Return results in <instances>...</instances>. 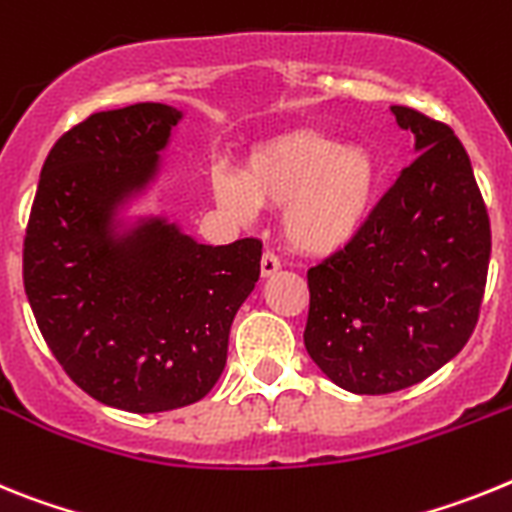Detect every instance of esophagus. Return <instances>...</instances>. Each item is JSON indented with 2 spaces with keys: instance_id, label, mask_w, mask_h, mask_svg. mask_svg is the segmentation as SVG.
Wrapping results in <instances>:
<instances>
[{
  "instance_id": "1",
  "label": "esophagus",
  "mask_w": 512,
  "mask_h": 512,
  "mask_svg": "<svg viewBox=\"0 0 512 512\" xmlns=\"http://www.w3.org/2000/svg\"><path fill=\"white\" fill-rule=\"evenodd\" d=\"M278 268H281V260H278V255H273V252H265L260 260V273L268 278V275L278 273Z\"/></svg>"
}]
</instances>
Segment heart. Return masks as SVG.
Segmentation results:
<instances>
[{
  "instance_id": "obj_1",
  "label": "heart",
  "mask_w": 512,
  "mask_h": 512,
  "mask_svg": "<svg viewBox=\"0 0 512 512\" xmlns=\"http://www.w3.org/2000/svg\"><path fill=\"white\" fill-rule=\"evenodd\" d=\"M211 188L242 221H250L257 206H283L286 242L306 255H332L353 242L371 216L379 164L361 144L340 146L324 133L293 131L255 151L242 180L216 167Z\"/></svg>"
}]
</instances>
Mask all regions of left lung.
<instances>
[{
    "instance_id": "1",
    "label": "left lung",
    "mask_w": 512,
    "mask_h": 512,
    "mask_svg": "<svg viewBox=\"0 0 512 512\" xmlns=\"http://www.w3.org/2000/svg\"><path fill=\"white\" fill-rule=\"evenodd\" d=\"M391 113L417 157L358 237L306 273V353L353 394L402 391L446 366L477 327L490 268V216L464 144L417 110Z\"/></svg>"
}]
</instances>
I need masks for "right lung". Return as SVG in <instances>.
Listing matches in <instances>:
<instances>
[{
    "label": "right lung",
    "instance_id": "1",
    "mask_svg": "<svg viewBox=\"0 0 512 512\" xmlns=\"http://www.w3.org/2000/svg\"><path fill=\"white\" fill-rule=\"evenodd\" d=\"M180 118L139 102L66 131L43 164L22 250L25 293L56 361L97 402L139 415L206 397L260 278V239L211 247L164 219L118 231V206L154 180Z\"/></svg>",
    "mask_w": 512,
    "mask_h": 512
}]
</instances>
